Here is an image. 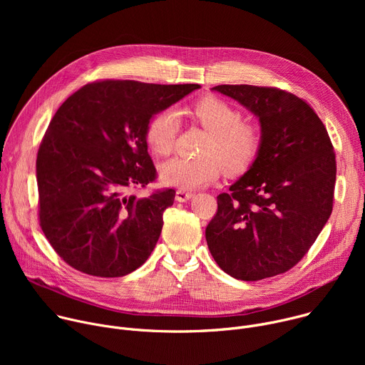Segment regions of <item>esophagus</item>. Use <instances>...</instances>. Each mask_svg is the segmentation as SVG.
Wrapping results in <instances>:
<instances>
[{
  "label": "esophagus",
  "instance_id": "esophagus-1",
  "mask_svg": "<svg viewBox=\"0 0 365 365\" xmlns=\"http://www.w3.org/2000/svg\"><path fill=\"white\" fill-rule=\"evenodd\" d=\"M192 196H193L192 192H186V190H183V189L176 190V200H178V202H187L189 199H192Z\"/></svg>",
  "mask_w": 365,
  "mask_h": 365
}]
</instances>
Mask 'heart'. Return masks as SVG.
<instances>
[{
	"label": "heart",
	"mask_w": 365,
	"mask_h": 365,
	"mask_svg": "<svg viewBox=\"0 0 365 365\" xmlns=\"http://www.w3.org/2000/svg\"><path fill=\"white\" fill-rule=\"evenodd\" d=\"M190 117L211 134L202 155L203 159H186L176 155L159 166V178L168 186L183 190L199 189L215 182L221 168L228 175L244 173L257 159L262 147V134L242 123V114L231 103L206 96L189 111ZM179 131V114L166 108L155 113L145 127V141L159 155L169 154Z\"/></svg>",
	"instance_id": "b5f03b06"
}]
</instances>
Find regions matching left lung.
Instances as JSON below:
<instances>
[{
  "label": "left lung",
  "instance_id": "1",
  "mask_svg": "<svg viewBox=\"0 0 365 365\" xmlns=\"http://www.w3.org/2000/svg\"><path fill=\"white\" fill-rule=\"evenodd\" d=\"M258 118L262 147L248 170L218 196L205 237L231 277L257 282L296 266L332 212L335 153L324 123L296 95L252 85L212 88Z\"/></svg>",
  "mask_w": 365,
  "mask_h": 365
}]
</instances>
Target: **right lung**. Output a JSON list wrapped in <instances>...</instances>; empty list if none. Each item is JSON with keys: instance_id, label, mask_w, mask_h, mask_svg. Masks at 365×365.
Segmentation results:
<instances>
[{"instance_id": "right-lung-1", "label": "right lung", "mask_w": 365, "mask_h": 365, "mask_svg": "<svg viewBox=\"0 0 365 365\" xmlns=\"http://www.w3.org/2000/svg\"><path fill=\"white\" fill-rule=\"evenodd\" d=\"M199 88L101 81L62 103L41 140L36 176L40 227L69 266L121 277L145 263L176 193H130L155 178L145 127L155 113Z\"/></svg>"}]
</instances>
